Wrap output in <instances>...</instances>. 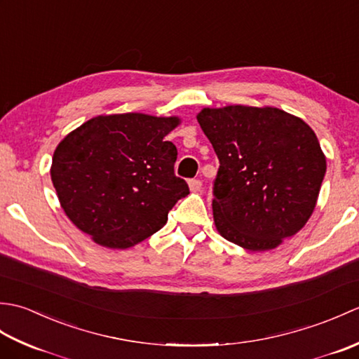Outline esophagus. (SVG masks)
I'll return each instance as SVG.
<instances>
[{"mask_svg": "<svg viewBox=\"0 0 359 359\" xmlns=\"http://www.w3.org/2000/svg\"><path fill=\"white\" fill-rule=\"evenodd\" d=\"M188 184H189V189H191L193 193H199L202 189V182L199 179H191Z\"/></svg>", "mask_w": 359, "mask_h": 359, "instance_id": "obj_1", "label": "esophagus"}]
</instances>
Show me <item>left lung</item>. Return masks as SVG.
I'll list each match as a JSON object with an SVG mask.
<instances>
[{
	"label": "left lung",
	"mask_w": 359,
	"mask_h": 359,
	"mask_svg": "<svg viewBox=\"0 0 359 359\" xmlns=\"http://www.w3.org/2000/svg\"><path fill=\"white\" fill-rule=\"evenodd\" d=\"M219 158L212 215L219 233L248 251L278 247L315 210L325 157L306 121L278 108L226 106L197 116Z\"/></svg>",
	"instance_id": "left-lung-1"
}]
</instances>
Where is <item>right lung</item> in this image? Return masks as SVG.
<instances>
[{
    "label": "right lung",
    "mask_w": 359,
    "mask_h": 359,
    "mask_svg": "<svg viewBox=\"0 0 359 359\" xmlns=\"http://www.w3.org/2000/svg\"><path fill=\"white\" fill-rule=\"evenodd\" d=\"M177 117L114 114L88 120L53 152L50 177L66 216L108 248L149 238L189 194L174 174L177 148L165 140Z\"/></svg>",
    "instance_id": "add662e5"
}]
</instances>
